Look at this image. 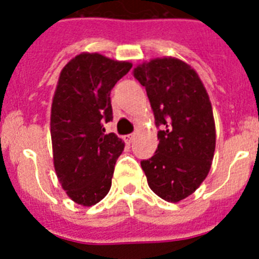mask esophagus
<instances>
[{
	"instance_id": "esophagus-1",
	"label": "esophagus",
	"mask_w": 259,
	"mask_h": 259,
	"mask_svg": "<svg viewBox=\"0 0 259 259\" xmlns=\"http://www.w3.org/2000/svg\"><path fill=\"white\" fill-rule=\"evenodd\" d=\"M134 137H135V135H132V134L125 135V136L123 137V140H124L127 144H131L132 140H134Z\"/></svg>"
}]
</instances>
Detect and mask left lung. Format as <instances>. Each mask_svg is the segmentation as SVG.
Instances as JSON below:
<instances>
[{
	"label": "left lung",
	"mask_w": 259,
	"mask_h": 259,
	"mask_svg": "<svg viewBox=\"0 0 259 259\" xmlns=\"http://www.w3.org/2000/svg\"><path fill=\"white\" fill-rule=\"evenodd\" d=\"M153 109L158 131L154 155L141 161L150 189L168 202L191 196L206 179L215 152L209 95L197 72L172 57L135 67Z\"/></svg>",
	"instance_id": "1"
}]
</instances>
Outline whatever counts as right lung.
I'll use <instances>...</instances> for the list:
<instances>
[{
    "label": "right lung",
    "instance_id": "obj_1",
    "mask_svg": "<svg viewBox=\"0 0 259 259\" xmlns=\"http://www.w3.org/2000/svg\"><path fill=\"white\" fill-rule=\"evenodd\" d=\"M132 63L81 53L59 75L50 114L53 161L62 188L74 202L92 206L109 193L114 167L124 149L115 134L110 92Z\"/></svg>",
    "mask_w": 259,
    "mask_h": 259
}]
</instances>
